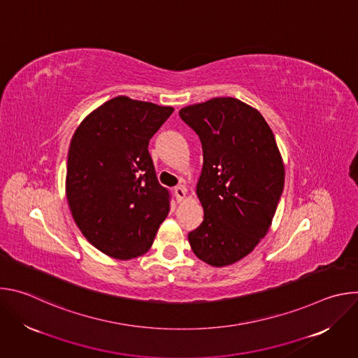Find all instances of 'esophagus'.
Segmentation results:
<instances>
[{
    "instance_id": "34e87169",
    "label": "esophagus",
    "mask_w": 358,
    "mask_h": 358,
    "mask_svg": "<svg viewBox=\"0 0 358 358\" xmlns=\"http://www.w3.org/2000/svg\"><path fill=\"white\" fill-rule=\"evenodd\" d=\"M185 194H187V189H185L182 185L174 187V195H176V199H177L178 202H181V201L185 198Z\"/></svg>"
}]
</instances>
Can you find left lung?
I'll use <instances>...</instances> for the list:
<instances>
[{
    "mask_svg": "<svg viewBox=\"0 0 358 358\" xmlns=\"http://www.w3.org/2000/svg\"><path fill=\"white\" fill-rule=\"evenodd\" d=\"M199 137L202 171L196 195L202 224L188 234L208 265H232L268 234L285 185V167L264 116L235 97H214L180 110Z\"/></svg>",
    "mask_w": 358,
    "mask_h": 358,
    "instance_id": "8db88e82",
    "label": "left lung"
}]
</instances>
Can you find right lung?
Here are the masks:
<instances>
[{"mask_svg": "<svg viewBox=\"0 0 358 358\" xmlns=\"http://www.w3.org/2000/svg\"><path fill=\"white\" fill-rule=\"evenodd\" d=\"M173 112L117 96L93 110L72 137L69 208L85 238L112 258L147 252L170 211V194L159 184L148 143Z\"/></svg>", "mask_w": 358, "mask_h": 358, "instance_id": "obj_1", "label": "right lung"}]
</instances>
